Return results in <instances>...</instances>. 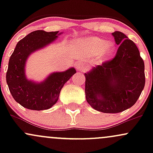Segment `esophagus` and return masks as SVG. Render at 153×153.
Wrapping results in <instances>:
<instances>
[{"label": "esophagus", "instance_id": "esophagus-1", "mask_svg": "<svg viewBox=\"0 0 153 153\" xmlns=\"http://www.w3.org/2000/svg\"><path fill=\"white\" fill-rule=\"evenodd\" d=\"M76 69L78 70V71H80V72H84L85 71L87 70V68L85 67L84 65L81 64V63H80V64H78L76 66Z\"/></svg>", "mask_w": 153, "mask_h": 153}]
</instances>
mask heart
<instances>
[{"instance_id": "heart-1", "label": "heart", "mask_w": 153, "mask_h": 153, "mask_svg": "<svg viewBox=\"0 0 153 153\" xmlns=\"http://www.w3.org/2000/svg\"><path fill=\"white\" fill-rule=\"evenodd\" d=\"M85 45L91 52L94 54L101 53L105 58L111 56L115 51V45L113 42H106L97 37H92L87 39Z\"/></svg>"}]
</instances>
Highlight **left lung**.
Instances as JSON below:
<instances>
[{
    "instance_id": "obj_1",
    "label": "left lung",
    "mask_w": 153,
    "mask_h": 153,
    "mask_svg": "<svg viewBox=\"0 0 153 153\" xmlns=\"http://www.w3.org/2000/svg\"><path fill=\"white\" fill-rule=\"evenodd\" d=\"M119 45L113 59L85 73V98L95 110L115 114L131 107L145 83V64L136 45L120 31L112 33Z\"/></svg>"
}]
</instances>
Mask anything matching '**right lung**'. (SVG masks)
<instances>
[{"label":"right lung","mask_w":153,"mask_h":153,"mask_svg":"<svg viewBox=\"0 0 153 153\" xmlns=\"http://www.w3.org/2000/svg\"><path fill=\"white\" fill-rule=\"evenodd\" d=\"M60 34L59 31H33L17 43L10 56L6 82L13 99L24 108L36 111L50 108L58 101L65 83L76 73L74 68L54 72L40 82L26 78L25 66L29 56L53 42Z\"/></svg>","instance_id":"right-lung-1"}]
</instances>
